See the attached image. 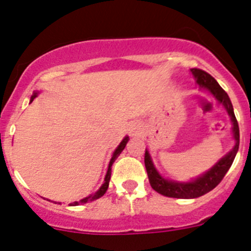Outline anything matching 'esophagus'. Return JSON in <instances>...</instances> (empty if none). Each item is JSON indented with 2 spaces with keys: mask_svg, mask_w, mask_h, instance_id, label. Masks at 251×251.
I'll return each instance as SVG.
<instances>
[{
  "mask_svg": "<svg viewBox=\"0 0 251 251\" xmlns=\"http://www.w3.org/2000/svg\"><path fill=\"white\" fill-rule=\"evenodd\" d=\"M141 132V124L138 122H132L129 126V133L132 136H136L138 133Z\"/></svg>",
  "mask_w": 251,
  "mask_h": 251,
  "instance_id": "obj_1",
  "label": "esophagus"
}]
</instances>
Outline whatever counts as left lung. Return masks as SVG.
I'll return each instance as SVG.
<instances>
[{"mask_svg":"<svg viewBox=\"0 0 251 251\" xmlns=\"http://www.w3.org/2000/svg\"><path fill=\"white\" fill-rule=\"evenodd\" d=\"M191 72L192 74H194V76L196 77L197 84L200 86H202V88H206V89L210 90V93L214 94L215 98L225 106V109L227 110L229 115L231 117L232 126H234V127H232V133H234L235 138V147L232 148L224 158H221L220 161L217 162L216 165H215L211 170L208 171V172H206L203 176L199 177V178L192 181V182L187 183L174 182V181H168V179H165L163 177L159 176L158 172H157L156 168H154V166H153L152 161H151L150 154H148V152L146 151L145 165L152 188L154 191L158 192V194L163 195V196L175 197V199H196V197L202 196V195L207 194V192H210L211 190H214V188L223 181L226 172H227L229 168L231 167L232 162H234L235 159V156H236V153H238L239 142H240L239 124L236 118H235L234 108H232V104L231 101H230L229 95L226 94L225 90L217 84V81L215 80L214 77L208 74V73L203 72V70L197 68H194Z\"/></svg>","mask_w":251,"mask_h":251,"instance_id":"1","label":"left lung"}]
</instances>
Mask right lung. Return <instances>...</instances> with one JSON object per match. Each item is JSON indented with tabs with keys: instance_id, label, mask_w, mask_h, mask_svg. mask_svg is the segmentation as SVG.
<instances>
[{
	"instance_id": "obj_1",
	"label": "right lung",
	"mask_w": 251,
	"mask_h": 251,
	"mask_svg": "<svg viewBox=\"0 0 251 251\" xmlns=\"http://www.w3.org/2000/svg\"><path fill=\"white\" fill-rule=\"evenodd\" d=\"M36 95H37V93H35V94L32 95V97H31V101H32L35 98H36ZM128 139H129V138H128V137H126V138H124L123 141H122L121 145L118 146V148L115 150V152L113 153V157H112V159H110V162H109V167H108V171H106V175H105V178H104V183H103V185H101V187L99 188L98 191L95 192V194L90 195V196L85 197V199H83V200H80V201H79V202L70 203V205L75 206V205H79V203L90 202V201L97 200V199H99V197H101L104 194H105L106 190H108V186H109V179H110V174H112V165H113V162L115 161V158H117V157H118L119 154H121L122 151L124 150V147H126V145H127Z\"/></svg>"
}]
</instances>
